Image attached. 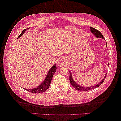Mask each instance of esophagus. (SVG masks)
<instances>
[{"label":"esophagus","mask_w":121,"mask_h":121,"mask_svg":"<svg viewBox=\"0 0 121 121\" xmlns=\"http://www.w3.org/2000/svg\"><path fill=\"white\" fill-rule=\"evenodd\" d=\"M58 64L60 65H65V62L64 58H60L59 60V61H58Z\"/></svg>","instance_id":"1"}]
</instances>
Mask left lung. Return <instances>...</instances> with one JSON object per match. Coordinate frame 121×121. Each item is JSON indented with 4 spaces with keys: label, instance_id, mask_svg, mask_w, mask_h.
Listing matches in <instances>:
<instances>
[{
    "label": "left lung",
    "instance_id": "8db88e82",
    "mask_svg": "<svg viewBox=\"0 0 121 121\" xmlns=\"http://www.w3.org/2000/svg\"><path fill=\"white\" fill-rule=\"evenodd\" d=\"M90 31H91V33H93L96 37L104 39V37L103 36V35H102V34L100 32L96 30V29H94L92 27H90ZM106 47H107V43H106ZM106 76H107V74H105L104 77V78L102 80V81H100L99 83H98L97 85H95V86H93L87 87H84L82 86H80L79 85H78V84H77L76 83V82L74 81V80L73 79V78L72 77V74L70 72H69V81H70L71 85L73 87H74L77 90L80 91H88V90L93 89L96 88L99 86L100 85H101L102 83L104 82V80H105V79L106 78Z\"/></svg>",
    "mask_w": 121,
    "mask_h": 121
}]
</instances>
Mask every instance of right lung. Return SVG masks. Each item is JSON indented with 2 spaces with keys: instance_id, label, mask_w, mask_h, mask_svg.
Segmentation results:
<instances>
[{
  "instance_id": "obj_1",
  "label": "right lung",
  "mask_w": 121,
  "mask_h": 121,
  "mask_svg": "<svg viewBox=\"0 0 121 121\" xmlns=\"http://www.w3.org/2000/svg\"><path fill=\"white\" fill-rule=\"evenodd\" d=\"M29 28H30L24 29V30L23 31L22 33L20 35V36H19V37H17V38L22 36L24 34L25 32ZM56 64H54L52 67V68L49 69V71H48V73H47V75L45 77V80H44L42 83H41L40 85H39L38 87L35 88L34 89H25L29 91V92L33 93H43L44 92H45V91L47 90V89L48 88L50 85L51 81H52V77L55 72H56Z\"/></svg>"
}]
</instances>
